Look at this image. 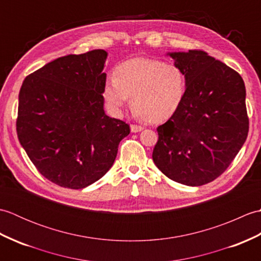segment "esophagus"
<instances>
[{
  "label": "esophagus",
  "mask_w": 261,
  "mask_h": 261,
  "mask_svg": "<svg viewBox=\"0 0 261 261\" xmlns=\"http://www.w3.org/2000/svg\"><path fill=\"white\" fill-rule=\"evenodd\" d=\"M130 129H131V132H134V134H137V132H140V131H142V130H143V127H142L141 125L132 124V125L130 126Z\"/></svg>",
  "instance_id": "34e87169"
}]
</instances>
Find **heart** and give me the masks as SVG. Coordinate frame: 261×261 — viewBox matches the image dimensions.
Listing matches in <instances>:
<instances>
[{"instance_id": "b5f03b06", "label": "heart", "mask_w": 261, "mask_h": 261, "mask_svg": "<svg viewBox=\"0 0 261 261\" xmlns=\"http://www.w3.org/2000/svg\"><path fill=\"white\" fill-rule=\"evenodd\" d=\"M186 90V76L178 65L136 58L115 68L114 76L104 83L102 95L111 114L121 115L131 96L136 116L158 122L176 112Z\"/></svg>"}]
</instances>
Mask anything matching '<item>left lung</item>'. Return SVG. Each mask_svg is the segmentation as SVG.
I'll return each mask as SVG.
<instances>
[{
    "label": "left lung",
    "mask_w": 261,
    "mask_h": 261,
    "mask_svg": "<svg viewBox=\"0 0 261 261\" xmlns=\"http://www.w3.org/2000/svg\"><path fill=\"white\" fill-rule=\"evenodd\" d=\"M184 71L187 90L180 107L158 126L154 165L187 186L214 180L245 143L249 120L242 77L201 50L167 53Z\"/></svg>",
    "instance_id": "8db88e82"
}]
</instances>
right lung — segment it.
Returning a JSON list of instances; mask_svg holds the SVG:
<instances>
[{
	"mask_svg": "<svg viewBox=\"0 0 261 261\" xmlns=\"http://www.w3.org/2000/svg\"><path fill=\"white\" fill-rule=\"evenodd\" d=\"M107 58L103 49L68 55L22 83L19 141L39 173L62 187L81 190L102 178L130 134L125 122L104 112Z\"/></svg>",
	"mask_w": 261,
	"mask_h": 261,
	"instance_id": "1",
	"label": "right lung"
}]
</instances>
